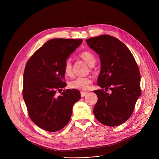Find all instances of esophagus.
Returning a JSON list of instances; mask_svg holds the SVG:
<instances>
[{
	"label": "esophagus",
	"mask_w": 159,
	"mask_h": 159,
	"mask_svg": "<svg viewBox=\"0 0 159 159\" xmlns=\"http://www.w3.org/2000/svg\"><path fill=\"white\" fill-rule=\"evenodd\" d=\"M86 94H87V92H83V91L80 93V95H81L82 97H84Z\"/></svg>",
	"instance_id": "obj_1"
}]
</instances>
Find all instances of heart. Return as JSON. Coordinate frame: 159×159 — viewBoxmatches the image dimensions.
Segmentation results:
<instances>
[{
  "mask_svg": "<svg viewBox=\"0 0 159 159\" xmlns=\"http://www.w3.org/2000/svg\"><path fill=\"white\" fill-rule=\"evenodd\" d=\"M83 60L85 61L86 62L89 66H94L96 59L95 55L89 51H84L82 52L79 55ZM64 72L67 76H71L73 75L72 71V65L71 61L70 59H67L64 64L63 66ZM93 80L91 77H79L75 78L70 82V86L71 88L79 89L80 91H86L88 89L89 85L92 83Z\"/></svg>",
  "mask_w": 159,
  "mask_h": 159,
  "instance_id": "heart-1",
  "label": "heart"
}]
</instances>
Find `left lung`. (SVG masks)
<instances>
[{
	"label": "left lung",
	"mask_w": 159,
	"mask_h": 159,
	"mask_svg": "<svg viewBox=\"0 0 159 159\" xmlns=\"http://www.w3.org/2000/svg\"><path fill=\"white\" fill-rule=\"evenodd\" d=\"M99 55L101 70L97 84L102 89L93 91L98 97L93 113L97 120L107 126H116L132 115L140 96V75L138 65L128 47L108 35L86 40Z\"/></svg>",
	"instance_id": "obj_1"
}]
</instances>
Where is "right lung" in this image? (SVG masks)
<instances>
[{
  "instance_id": "obj_1",
  "label": "right lung",
  "mask_w": 159,
  "mask_h": 159,
  "mask_svg": "<svg viewBox=\"0 0 159 159\" xmlns=\"http://www.w3.org/2000/svg\"><path fill=\"white\" fill-rule=\"evenodd\" d=\"M82 42V39L49 40L33 54L25 66L24 101L31 120L44 130L55 132L66 126L74 104L80 98L76 89H66L59 95L57 93L66 86L64 62Z\"/></svg>"
}]
</instances>
